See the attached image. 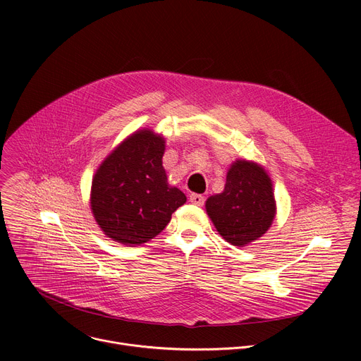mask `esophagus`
<instances>
[{
  "mask_svg": "<svg viewBox=\"0 0 361 361\" xmlns=\"http://www.w3.org/2000/svg\"><path fill=\"white\" fill-rule=\"evenodd\" d=\"M190 201L195 205H202L205 198L201 195V194H190Z\"/></svg>",
  "mask_w": 361,
  "mask_h": 361,
  "instance_id": "esophagus-1",
  "label": "esophagus"
}]
</instances>
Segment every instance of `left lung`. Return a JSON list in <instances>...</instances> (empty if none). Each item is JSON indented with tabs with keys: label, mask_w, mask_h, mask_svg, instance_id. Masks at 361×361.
<instances>
[{
	"label": "left lung",
	"mask_w": 361,
	"mask_h": 361,
	"mask_svg": "<svg viewBox=\"0 0 361 361\" xmlns=\"http://www.w3.org/2000/svg\"><path fill=\"white\" fill-rule=\"evenodd\" d=\"M205 212L219 234L233 245L244 247L263 237L277 213L269 173L254 161L235 160L223 192L207 198Z\"/></svg>",
	"instance_id": "8db88e82"
}]
</instances>
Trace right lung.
Here are the masks:
<instances>
[{
	"mask_svg": "<svg viewBox=\"0 0 361 361\" xmlns=\"http://www.w3.org/2000/svg\"><path fill=\"white\" fill-rule=\"evenodd\" d=\"M166 140L149 128L124 138L97 169L91 213L109 238L135 247L157 237L187 201L169 184L163 167Z\"/></svg>",
	"mask_w": 361,
	"mask_h": 361,
	"instance_id": "obj_1",
	"label": "right lung"
}]
</instances>
